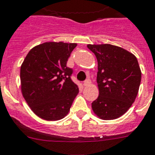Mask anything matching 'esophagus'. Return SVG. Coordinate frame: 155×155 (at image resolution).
<instances>
[{"label":"esophagus","instance_id":"1","mask_svg":"<svg viewBox=\"0 0 155 155\" xmlns=\"http://www.w3.org/2000/svg\"><path fill=\"white\" fill-rule=\"evenodd\" d=\"M90 84H91V81H90V79H86V80L83 82L84 86H88V85H90Z\"/></svg>","mask_w":155,"mask_h":155}]
</instances>
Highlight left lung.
<instances>
[{
	"label": "left lung",
	"mask_w": 155,
	"mask_h": 155,
	"mask_svg": "<svg viewBox=\"0 0 155 155\" xmlns=\"http://www.w3.org/2000/svg\"><path fill=\"white\" fill-rule=\"evenodd\" d=\"M97 61V82L99 95L92 110L101 119L121 117L135 101L141 83L138 60L121 47L110 44L87 45Z\"/></svg>",
	"instance_id": "8db88e82"
}]
</instances>
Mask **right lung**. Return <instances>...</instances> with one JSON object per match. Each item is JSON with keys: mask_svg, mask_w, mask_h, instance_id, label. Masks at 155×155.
<instances>
[{"mask_svg": "<svg viewBox=\"0 0 155 155\" xmlns=\"http://www.w3.org/2000/svg\"><path fill=\"white\" fill-rule=\"evenodd\" d=\"M76 43L45 42L33 47L21 66V89L34 114L47 121H58L68 114L78 87L66 66Z\"/></svg>", "mask_w": 155, "mask_h": 155, "instance_id": "obj_1", "label": "right lung"}]
</instances>
